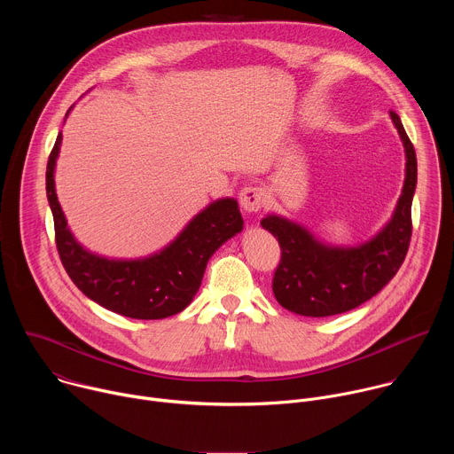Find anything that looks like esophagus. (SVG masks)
Returning <instances> with one entry per match:
<instances>
[{
	"label": "esophagus",
	"instance_id": "esophagus-1",
	"mask_svg": "<svg viewBox=\"0 0 454 454\" xmlns=\"http://www.w3.org/2000/svg\"><path fill=\"white\" fill-rule=\"evenodd\" d=\"M264 190L261 186H244L239 193V203L244 212H258L264 205Z\"/></svg>",
	"mask_w": 454,
	"mask_h": 454
}]
</instances>
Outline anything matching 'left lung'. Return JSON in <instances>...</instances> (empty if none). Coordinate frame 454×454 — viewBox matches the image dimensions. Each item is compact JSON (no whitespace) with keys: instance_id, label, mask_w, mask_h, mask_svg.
<instances>
[{"instance_id":"left-lung-1","label":"left lung","mask_w":454,"mask_h":454,"mask_svg":"<svg viewBox=\"0 0 454 454\" xmlns=\"http://www.w3.org/2000/svg\"><path fill=\"white\" fill-rule=\"evenodd\" d=\"M404 147V184L392 217L368 240L338 246L303 224L268 214L261 224L278 239L282 261L273 278L277 301L300 316L325 317L359 307L390 282L404 262L411 237L417 156L401 118L390 111Z\"/></svg>"}]
</instances>
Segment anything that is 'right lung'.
Instances as JSON below:
<instances>
[{
  "label": "right lung",
  "instance_id": "obj_1",
  "mask_svg": "<svg viewBox=\"0 0 454 454\" xmlns=\"http://www.w3.org/2000/svg\"><path fill=\"white\" fill-rule=\"evenodd\" d=\"M70 111L72 107L67 118ZM60 144L62 133L46 165V198L60 262L74 284L107 310L133 319H163L181 312L200 291L212 254L244 228L237 200L208 203L167 246L147 256L98 254L77 240L57 200L55 167Z\"/></svg>",
  "mask_w": 454,
  "mask_h": 454
}]
</instances>
